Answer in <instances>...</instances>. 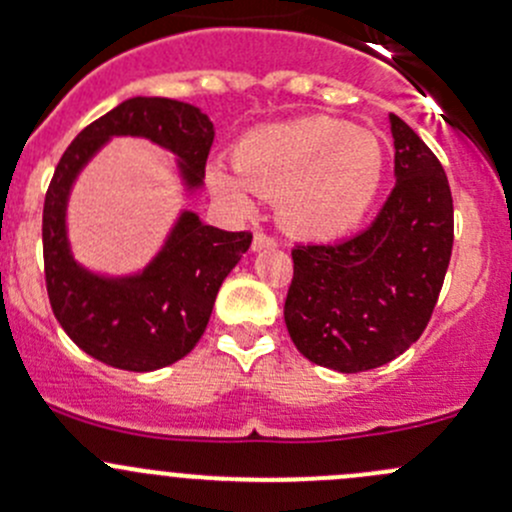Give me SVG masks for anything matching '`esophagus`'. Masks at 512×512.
Returning a JSON list of instances; mask_svg holds the SVG:
<instances>
[{"label": "esophagus", "instance_id": "obj_1", "mask_svg": "<svg viewBox=\"0 0 512 512\" xmlns=\"http://www.w3.org/2000/svg\"><path fill=\"white\" fill-rule=\"evenodd\" d=\"M270 247H275V240H272L270 235H265V232H257V235L252 237V250L255 252L270 250Z\"/></svg>", "mask_w": 512, "mask_h": 512}]
</instances>
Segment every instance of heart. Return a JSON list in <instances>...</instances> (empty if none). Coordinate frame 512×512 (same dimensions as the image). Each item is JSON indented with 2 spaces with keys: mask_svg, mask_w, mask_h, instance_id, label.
I'll return each mask as SVG.
<instances>
[{
  "mask_svg": "<svg viewBox=\"0 0 512 512\" xmlns=\"http://www.w3.org/2000/svg\"><path fill=\"white\" fill-rule=\"evenodd\" d=\"M232 170H208V185L230 210L247 215L252 195L277 198L294 235L332 242L359 227L384 180V143L371 128L327 116L252 128L232 148Z\"/></svg>",
  "mask_w": 512,
  "mask_h": 512,
  "instance_id": "b5f03b06",
  "label": "heart"
}]
</instances>
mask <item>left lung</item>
Wrapping results in <instances>:
<instances>
[{"label":"left lung","instance_id":"8db88e82","mask_svg":"<svg viewBox=\"0 0 512 512\" xmlns=\"http://www.w3.org/2000/svg\"><path fill=\"white\" fill-rule=\"evenodd\" d=\"M396 185L376 220L339 245H299L285 324L294 347L327 369L389 364L426 329L453 247V198L443 165L391 113Z\"/></svg>","mask_w":512,"mask_h":512}]
</instances>
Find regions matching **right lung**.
Segmentation results:
<instances>
[{
	"label": "right lung",
	"instance_id": "1",
	"mask_svg": "<svg viewBox=\"0 0 512 512\" xmlns=\"http://www.w3.org/2000/svg\"><path fill=\"white\" fill-rule=\"evenodd\" d=\"M146 138L175 158L185 198L203 188L215 138L208 113L190 103L133 96L86 126L54 170L44 200V275L51 309L71 342L126 371L175 364L200 342L223 280L250 250V232L205 225L180 210L151 262L131 275H103L81 265L69 242V198L81 170L111 138Z\"/></svg>",
	"mask_w": 512,
	"mask_h": 512
}]
</instances>
